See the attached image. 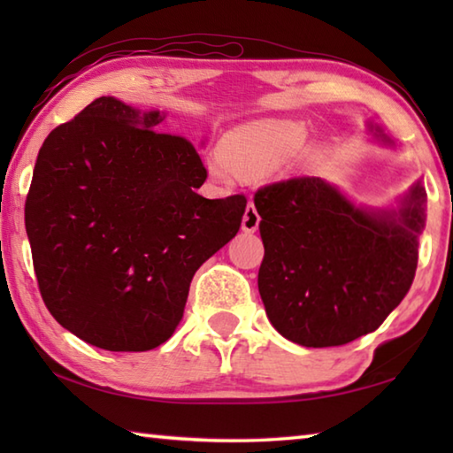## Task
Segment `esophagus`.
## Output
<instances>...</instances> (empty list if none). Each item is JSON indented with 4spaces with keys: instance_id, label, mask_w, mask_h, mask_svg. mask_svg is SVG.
I'll return each mask as SVG.
<instances>
[{
    "instance_id": "34e87169",
    "label": "esophagus",
    "mask_w": 453,
    "mask_h": 453,
    "mask_svg": "<svg viewBox=\"0 0 453 453\" xmlns=\"http://www.w3.org/2000/svg\"><path fill=\"white\" fill-rule=\"evenodd\" d=\"M257 226H259V213L256 210V205L250 202L248 208H245V213H243L242 229H243V232H248V234H254Z\"/></svg>"
}]
</instances>
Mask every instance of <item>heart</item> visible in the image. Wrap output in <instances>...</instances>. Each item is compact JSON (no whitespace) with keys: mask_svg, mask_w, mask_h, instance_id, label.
Masks as SVG:
<instances>
[{"mask_svg":"<svg viewBox=\"0 0 453 453\" xmlns=\"http://www.w3.org/2000/svg\"><path fill=\"white\" fill-rule=\"evenodd\" d=\"M305 142V127L291 119H257L229 132L221 153L210 157L208 170L221 181L234 173L259 178L286 164Z\"/></svg>","mask_w":453,"mask_h":453,"instance_id":"obj_1","label":"heart"}]
</instances>
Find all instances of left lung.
I'll use <instances>...</instances> for the list:
<instances>
[{
  "instance_id": "obj_1",
  "label": "left lung",
  "mask_w": 453,
  "mask_h": 453,
  "mask_svg": "<svg viewBox=\"0 0 453 453\" xmlns=\"http://www.w3.org/2000/svg\"><path fill=\"white\" fill-rule=\"evenodd\" d=\"M254 203L265 250L259 296L286 340L343 346L375 332L410 291L426 226L419 181L395 210L359 208L321 178L270 183Z\"/></svg>"
}]
</instances>
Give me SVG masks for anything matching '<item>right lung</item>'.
<instances>
[{"label": "right lung", "instance_id": "add662e5", "mask_svg": "<svg viewBox=\"0 0 453 453\" xmlns=\"http://www.w3.org/2000/svg\"><path fill=\"white\" fill-rule=\"evenodd\" d=\"M164 111L97 97L45 137L26 199L43 303L91 346L148 351L183 318L189 283L232 240L248 199H205L194 143Z\"/></svg>", "mask_w": 453, "mask_h": 453}]
</instances>
